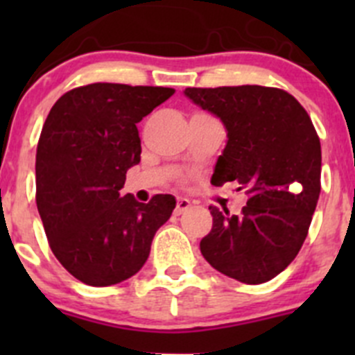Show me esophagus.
Segmentation results:
<instances>
[{
	"instance_id": "obj_1",
	"label": "esophagus",
	"mask_w": 355,
	"mask_h": 355,
	"mask_svg": "<svg viewBox=\"0 0 355 355\" xmlns=\"http://www.w3.org/2000/svg\"><path fill=\"white\" fill-rule=\"evenodd\" d=\"M191 206H192L191 200L185 199V198H178V199H177V206H175V211H173V213L177 214V216H178V214L185 213V211H187L189 207H191Z\"/></svg>"
}]
</instances>
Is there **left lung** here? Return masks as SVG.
Instances as JSON below:
<instances>
[{
    "instance_id": "1",
    "label": "left lung",
    "mask_w": 355,
    "mask_h": 355,
    "mask_svg": "<svg viewBox=\"0 0 355 355\" xmlns=\"http://www.w3.org/2000/svg\"><path fill=\"white\" fill-rule=\"evenodd\" d=\"M185 94L221 118L228 132L211 182H237L249 196L239 216L209 206L213 227L204 259L227 277L257 285L295 259L321 192V144L304 106L278 87H187Z\"/></svg>"
}]
</instances>
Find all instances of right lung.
<instances>
[{"instance_id":"1","label":"right lung","mask_w":355,"mask_h":355,"mask_svg":"<svg viewBox=\"0 0 355 355\" xmlns=\"http://www.w3.org/2000/svg\"><path fill=\"white\" fill-rule=\"evenodd\" d=\"M173 89L96 82L65 92L42 125L35 153V202L56 259L91 287L134 277L173 196L148 204L120 198L127 170L141 161L137 123Z\"/></svg>"}]
</instances>
